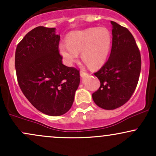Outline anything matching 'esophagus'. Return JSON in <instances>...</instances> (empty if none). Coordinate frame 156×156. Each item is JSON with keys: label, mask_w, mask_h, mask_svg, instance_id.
Here are the masks:
<instances>
[{"label": "esophagus", "mask_w": 156, "mask_h": 156, "mask_svg": "<svg viewBox=\"0 0 156 156\" xmlns=\"http://www.w3.org/2000/svg\"><path fill=\"white\" fill-rule=\"evenodd\" d=\"M80 76H81V78H84V77H87V76H88V74H87V73L83 72V71H80Z\"/></svg>", "instance_id": "esophagus-1"}]
</instances>
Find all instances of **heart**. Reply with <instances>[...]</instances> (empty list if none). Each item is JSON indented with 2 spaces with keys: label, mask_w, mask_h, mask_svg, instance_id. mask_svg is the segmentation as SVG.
Returning <instances> with one entry per match:
<instances>
[{
  "label": "heart",
  "mask_w": 156,
  "mask_h": 156,
  "mask_svg": "<svg viewBox=\"0 0 156 156\" xmlns=\"http://www.w3.org/2000/svg\"><path fill=\"white\" fill-rule=\"evenodd\" d=\"M112 46V35L104 27L88 28L71 32L67 37V43L62 42L58 51L64 63L72 66L79 56L91 68L103 66Z\"/></svg>",
  "instance_id": "obj_1"
}]
</instances>
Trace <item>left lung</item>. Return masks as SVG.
I'll return each mask as SVG.
<instances>
[{"mask_svg":"<svg viewBox=\"0 0 156 156\" xmlns=\"http://www.w3.org/2000/svg\"><path fill=\"white\" fill-rule=\"evenodd\" d=\"M112 47L108 61L94 73L101 87L92 94L97 105L106 110L119 108L133 94L141 72V55L134 37L125 27L111 21Z\"/></svg>","mask_w":156,"mask_h":156,"instance_id":"obj_1","label":"left lung"}]
</instances>
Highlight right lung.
Returning a JSON list of instances; mask_svg holds the SVG:
<instances>
[{
  "label": "right lung",
  "mask_w": 156,
  "mask_h": 156,
  "mask_svg": "<svg viewBox=\"0 0 156 156\" xmlns=\"http://www.w3.org/2000/svg\"><path fill=\"white\" fill-rule=\"evenodd\" d=\"M59 40L55 28L38 26L25 36L15 52L21 90L37 110L49 116L70 109L80 83L79 70L62 64Z\"/></svg>",
  "instance_id": "add662e5"
}]
</instances>
